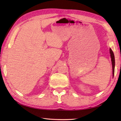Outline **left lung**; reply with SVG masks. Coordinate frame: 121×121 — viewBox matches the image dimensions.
<instances>
[{
	"label": "left lung",
	"instance_id": "8db88e82",
	"mask_svg": "<svg viewBox=\"0 0 121 121\" xmlns=\"http://www.w3.org/2000/svg\"><path fill=\"white\" fill-rule=\"evenodd\" d=\"M109 52L111 54V58L112 61V69H113V77L114 74V69H115V58H114V54L113 52L111 49H109Z\"/></svg>",
	"mask_w": 121,
	"mask_h": 121
}]
</instances>
